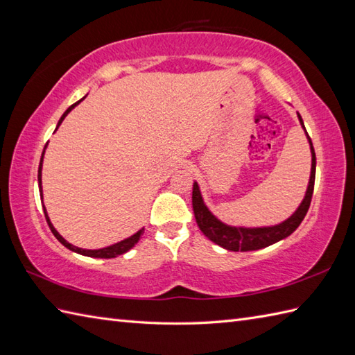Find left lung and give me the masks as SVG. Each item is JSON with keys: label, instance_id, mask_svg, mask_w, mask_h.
<instances>
[{"label": "left lung", "instance_id": "8db88e82", "mask_svg": "<svg viewBox=\"0 0 355 355\" xmlns=\"http://www.w3.org/2000/svg\"><path fill=\"white\" fill-rule=\"evenodd\" d=\"M299 116L300 125L305 130L304 120ZM308 141H310V149H311V175H310V183H308V189L305 193L304 201L300 202L296 212H294L288 220L277 225H271V227H232L218 220L216 216L212 215V212L207 209V206L202 201L200 187L197 183H193V191H192V206H193V214L195 220L200 230L205 233V235L212 241V243L221 245L225 250L232 252H250V250H259V248L268 247L271 244L277 243L286 236H290L291 233L299 227V224L302 223L305 218L308 209L311 205L313 198V191H314V178H315V153L313 148V141L310 135L306 134Z\"/></svg>", "mask_w": 355, "mask_h": 355}]
</instances>
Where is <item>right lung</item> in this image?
I'll use <instances>...</instances> for the list:
<instances>
[{
	"label": "right lung",
	"instance_id": "add662e5",
	"mask_svg": "<svg viewBox=\"0 0 355 355\" xmlns=\"http://www.w3.org/2000/svg\"><path fill=\"white\" fill-rule=\"evenodd\" d=\"M82 101H84V97H82V99H80L79 102L73 103L71 107L64 112L62 117L59 119L56 130L59 128V125L62 123V120L65 119V116L69 114V112H70L74 107H76V105H79ZM45 148H47V145H45ZM45 148H44V150H42V155H41L40 168H37V184H40V193H41V197H42V186H41V184H42V182H41V177H42V158H44ZM42 207H44V206H42ZM44 214H45V220H47V223H49V227H50L51 233H53V235L56 236V239L59 241V243H61L62 245H65L67 248H70L71 252H76V253H79V254H84V256H89V258H105V259H110V258H116V256H119V254H123V253H126L128 250H131V248H132L135 244L139 243L140 236L143 235V230H145V229H140L137 233H134L132 236L126 238V239H123V241H120V243H117V244H112V245H110V247L99 248V250H87V248H79V247H76V245H73V244H70V243H67V241H65L61 235H59L58 230H56L55 227H53V224L50 223V218H49V215H47V210H45V207H44Z\"/></svg>",
	"mask_w": 355,
	"mask_h": 355
}]
</instances>
